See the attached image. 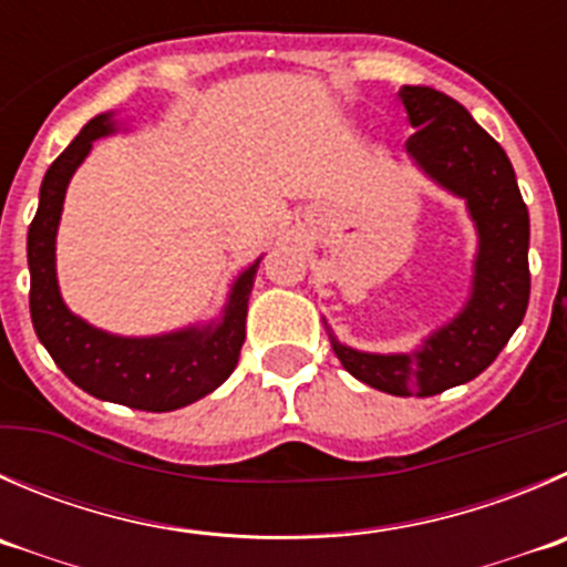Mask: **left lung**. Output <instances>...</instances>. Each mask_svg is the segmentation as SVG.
Segmentation results:
<instances>
[{"label": "left lung", "instance_id": "left-lung-1", "mask_svg": "<svg viewBox=\"0 0 567 567\" xmlns=\"http://www.w3.org/2000/svg\"><path fill=\"white\" fill-rule=\"evenodd\" d=\"M399 99L415 126L406 152L432 179L468 202L480 229L474 293L415 354H365L329 340L360 382L390 395H437L480 377L524 321L532 285L529 210L507 152L463 104L423 85H404Z\"/></svg>", "mask_w": 567, "mask_h": 567}]
</instances>
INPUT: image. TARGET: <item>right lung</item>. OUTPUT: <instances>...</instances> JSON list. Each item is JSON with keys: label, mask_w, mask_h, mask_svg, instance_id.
<instances>
[{"label": "right lung", "mask_w": 567, "mask_h": 567, "mask_svg": "<svg viewBox=\"0 0 567 567\" xmlns=\"http://www.w3.org/2000/svg\"><path fill=\"white\" fill-rule=\"evenodd\" d=\"M107 132V115L87 121L41 183V202L27 235L32 327L60 371L85 393L132 410H179L213 393L238 365L260 260L240 274L218 327L185 329L163 338H115L71 316L54 277V235L71 174L85 161L93 141Z\"/></svg>", "instance_id": "1"}]
</instances>
